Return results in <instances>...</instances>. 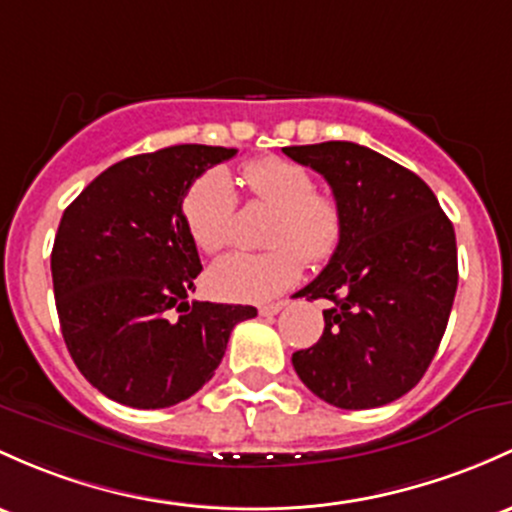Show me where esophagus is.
<instances>
[{
	"mask_svg": "<svg viewBox=\"0 0 512 512\" xmlns=\"http://www.w3.org/2000/svg\"><path fill=\"white\" fill-rule=\"evenodd\" d=\"M282 308H286V301H277V303H265L260 306V316H277Z\"/></svg>",
	"mask_w": 512,
	"mask_h": 512,
	"instance_id": "obj_1",
	"label": "esophagus"
}]
</instances>
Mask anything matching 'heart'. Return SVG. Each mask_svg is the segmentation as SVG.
<instances>
[{
  "instance_id": "1",
  "label": "heart",
  "mask_w": 512,
  "mask_h": 512,
  "mask_svg": "<svg viewBox=\"0 0 512 512\" xmlns=\"http://www.w3.org/2000/svg\"><path fill=\"white\" fill-rule=\"evenodd\" d=\"M243 184L250 199L277 209L269 230V245L274 247L223 255L206 272V286L216 299L267 301L299 282L301 256L320 265L338 252L345 216L338 199L316 192V179L299 162L257 157L245 162ZM235 206L238 194L228 172L209 170L189 187L182 216L199 250L218 252L228 243Z\"/></svg>"
}]
</instances>
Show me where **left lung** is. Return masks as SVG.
<instances>
[{"mask_svg": "<svg viewBox=\"0 0 512 512\" xmlns=\"http://www.w3.org/2000/svg\"><path fill=\"white\" fill-rule=\"evenodd\" d=\"M282 150L323 174L345 216L338 252L296 294L333 308L291 362L330 406H386L423 379L445 335L459 279L452 221L418 174L376 150L347 140Z\"/></svg>", "mask_w": 512, "mask_h": 512, "instance_id": "obj_1", "label": "left lung"}]
</instances>
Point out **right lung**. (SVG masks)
Listing matches in <instances>:
<instances>
[{
  "label": "right lung",
  "mask_w": 512,
  "mask_h": 512,
  "mask_svg": "<svg viewBox=\"0 0 512 512\" xmlns=\"http://www.w3.org/2000/svg\"><path fill=\"white\" fill-rule=\"evenodd\" d=\"M238 150L172 145L104 170L67 206L50 272L60 330L84 379L131 408L194 396L257 308L187 301L201 272L182 201Z\"/></svg>",
  "instance_id": "1"
}]
</instances>
